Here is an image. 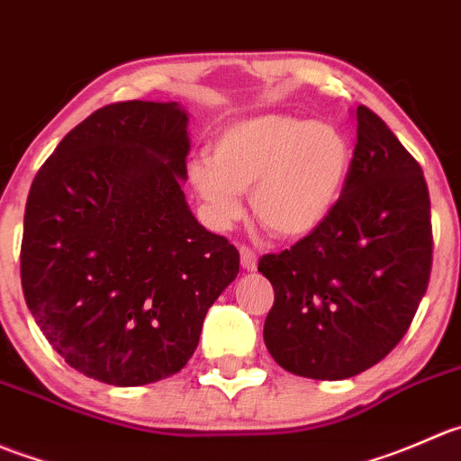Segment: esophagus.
Masks as SVG:
<instances>
[{
  "mask_svg": "<svg viewBox=\"0 0 461 461\" xmlns=\"http://www.w3.org/2000/svg\"><path fill=\"white\" fill-rule=\"evenodd\" d=\"M240 258H241V267H244L246 271H255V268H258V255H255L253 249H249V246H240Z\"/></svg>",
  "mask_w": 461,
  "mask_h": 461,
  "instance_id": "1",
  "label": "esophagus"
}]
</instances>
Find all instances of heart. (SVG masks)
I'll use <instances>...</instances> for the list:
<instances>
[{
	"instance_id": "1",
	"label": "heart",
	"mask_w": 461,
	"mask_h": 461,
	"mask_svg": "<svg viewBox=\"0 0 461 461\" xmlns=\"http://www.w3.org/2000/svg\"><path fill=\"white\" fill-rule=\"evenodd\" d=\"M349 166V139L334 122L262 113L226 125L212 158H194L188 176L217 229L241 215V193L250 190L259 224L277 237H304L334 211Z\"/></svg>"
}]
</instances>
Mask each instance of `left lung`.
I'll list each match as a JSON object with an SVG mask.
<instances>
[{
	"mask_svg": "<svg viewBox=\"0 0 461 461\" xmlns=\"http://www.w3.org/2000/svg\"><path fill=\"white\" fill-rule=\"evenodd\" d=\"M432 268L430 197L412 154L357 109L348 184L316 230L258 271L276 291L264 343L280 367L340 381L376 366L408 331Z\"/></svg>",
	"mask_w": 461,
	"mask_h": 461,
	"instance_id": "left-lung-1",
	"label": "left lung"
}]
</instances>
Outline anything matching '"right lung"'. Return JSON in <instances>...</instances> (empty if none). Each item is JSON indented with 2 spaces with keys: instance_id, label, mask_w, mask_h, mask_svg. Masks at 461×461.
Wrapping results in <instances>:
<instances>
[{
  "instance_id": "add662e5",
  "label": "right lung",
  "mask_w": 461,
  "mask_h": 461,
  "mask_svg": "<svg viewBox=\"0 0 461 461\" xmlns=\"http://www.w3.org/2000/svg\"><path fill=\"white\" fill-rule=\"evenodd\" d=\"M188 113L127 100L76 125L44 161L24 212L26 304L77 372L134 387L176 375L240 253L190 212Z\"/></svg>"
}]
</instances>
